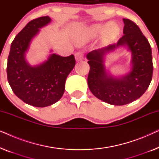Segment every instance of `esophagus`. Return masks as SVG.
Segmentation results:
<instances>
[{"label": "esophagus", "mask_w": 159, "mask_h": 159, "mask_svg": "<svg viewBox=\"0 0 159 159\" xmlns=\"http://www.w3.org/2000/svg\"><path fill=\"white\" fill-rule=\"evenodd\" d=\"M75 59L77 61H82L84 59V54L82 53V52H77L75 53Z\"/></svg>", "instance_id": "obj_1"}]
</instances>
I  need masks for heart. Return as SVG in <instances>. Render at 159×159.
<instances>
[{"mask_svg": "<svg viewBox=\"0 0 159 159\" xmlns=\"http://www.w3.org/2000/svg\"><path fill=\"white\" fill-rule=\"evenodd\" d=\"M119 32V27L116 23H97L84 28L79 40L80 41L90 40L103 34L104 40H111L118 35Z\"/></svg>", "mask_w": 159, "mask_h": 159, "instance_id": "1", "label": "heart"}]
</instances>
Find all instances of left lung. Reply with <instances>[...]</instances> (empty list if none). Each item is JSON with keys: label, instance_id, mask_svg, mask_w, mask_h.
I'll list each match as a JSON object with an SVG mask.
<instances>
[{"label": "left lung", "instance_id": "obj_1", "mask_svg": "<svg viewBox=\"0 0 159 159\" xmlns=\"http://www.w3.org/2000/svg\"><path fill=\"white\" fill-rule=\"evenodd\" d=\"M124 35L117 43L94 50L87 54L90 71L88 84L98 98L114 106H123L138 99L148 88L153 75L151 48L138 26L123 19ZM121 46L131 52L130 71L121 77H114L106 70L105 56Z\"/></svg>", "mask_w": 159, "mask_h": 159}]
</instances>
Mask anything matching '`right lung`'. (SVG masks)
Masks as SVG:
<instances>
[{"mask_svg": "<svg viewBox=\"0 0 159 159\" xmlns=\"http://www.w3.org/2000/svg\"><path fill=\"white\" fill-rule=\"evenodd\" d=\"M51 21L48 16L30 21L13 40L8 58L7 77L13 92L35 107H46L59 101L66 78L75 66L74 55L63 57L51 53L47 60L36 66L26 60L32 39Z\"/></svg>", "mask_w": 159, "mask_h": 159, "instance_id": "1", "label": "right lung"}]
</instances>
